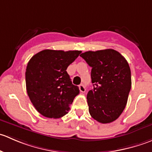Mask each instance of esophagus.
<instances>
[{"instance_id": "34e87169", "label": "esophagus", "mask_w": 152, "mask_h": 152, "mask_svg": "<svg viewBox=\"0 0 152 152\" xmlns=\"http://www.w3.org/2000/svg\"><path fill=\"white\" fill-rule=\"evenodd\" d=\"M79 90H80L82 93H85V92L86 91V88H85V85H80L79 86Z\"/></svg>"}]
</instances>
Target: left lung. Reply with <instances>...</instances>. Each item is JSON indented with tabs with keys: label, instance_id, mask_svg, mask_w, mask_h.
<instances>
[{
	"label": "left lung",
	"instance_id": "obj_1",
	"mask_svg": "<svg viewBox=\"0 0 152 152\" xmlns=\"http://www.w3.org/2000/svg\"><path fill=\"white\" fill-rule=\"evenodd\" d=\"M92 67L93 90L87 95L89 113L102 124L115 121L123 113L131 90L129 65L113 49L89 51L80 55Z\"/></svg>",
	"mask_w": 152,
	"mask_h": 152
}]
</instances>
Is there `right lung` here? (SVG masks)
I'll return each instance as SVG.
<instances>
[{
	"label": "right lung",
	"instance_id": "obj_1",
	"mask_svg": "<svg viewBox=\"0 0 152 152\" xmlns=\"http://www.w3.org/2000/svg\"><path fill=\"white\" fill-rule=\"evenodd\" d=\"M81 53L46 49L34 55L28 62L27 93L35 109L45 117L59 118L66 115L79 93L66 70Z\"/></svg>",
	"mask_w": 152,
	"mask_h": 152
}]
</instances>
